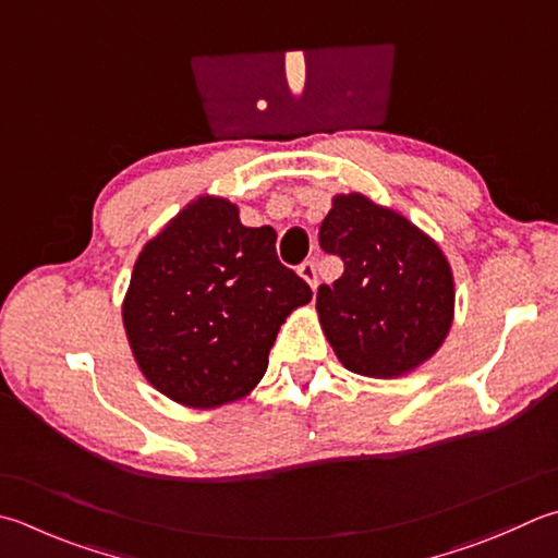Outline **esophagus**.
I'll use <instances>...</instances> for the list:
<instances>
[{
  "instance_id": "1",
  "label": "esophagus",
  "mask_w": 558,
  "mask_h": 558,
  "mask_svg": "<svg viewBox=\"0 0 558 558\" xmlns=\"http://www.w3.org/2000/svg\"><path fill=\"white\" fill-rule=\"evenodd\" d=\"M299 275H301V279L308 283V287L315 291L318 289V271H315V265L313 262H303V265L299 267Z\"/></svg>"
}]
</instances>
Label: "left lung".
Segmentation results:
<instances>
[{
	"label": "left lung",
	"instance_id": "8db88e82",
	"mask_svg": "<svg viewBox=\"0 0 558 558\" xmlns=\"http://www.w3.org/2000/svg\"><path fill=\"white\" fill-rule=\"evenodd\" d=\"M320 247L344 262L315 296L323 332L347 369L393 378L417 369L454 320V277L433 238L364 194H338Z\"/></svg>",
	"mask_w": 558,
	"mask_h": 558
}]
</instances>
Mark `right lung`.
<instances>
[{
	"label": "right lung",
	"mask_w": 558,
	"mask_h": 558,
	"mask_svg": "<svg viewBox=\"0 0 558 558\" xmlns=\"http://www.w3.org/2000/svg\"><path fill=\"white\" fill-rule=\"evenodd\" d=\"M311 296L279 262L275 228H247L228 198L198 196L141 250L121 313L143 376L208 410L259 384L281 323Z\"/></svg>",
	"instance_id": "1"
}]
</instances>
